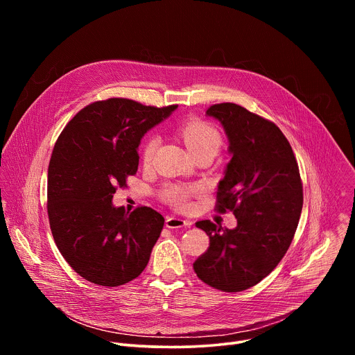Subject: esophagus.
I'll return each mask as SVG.
<instances>
[{"label":"esophagus","mask_w":355,"mask_h":355,"mask_svg":"<svg viewBox=\"0 0 355 355\" xmlns=\"http://www.w3.org/2000/svg\"><path fill=\"white\" fill-rule=\"evenodd\" d=\"M188 226H191V223L181 218L170 216L166 219V227H168V229H178V227H188Z\"/></svg>","instance_id":"1"}]
</instances>
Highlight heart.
<instances>
[{
    "label": "heart",
    "instance_id": "obj_1",
    "mask_svg": "<svg viewBox=\"0 0 355 355\" xmlns=\"http://www.w3.org/2000/svg\"><path fill=\"white\" fill-rule=\"evenodd\" d=\"M181 136L189 148L192 155L199 153V151L209 150L216 155L222 146V136L219 130L200 119H189L184 122L180 128ZM157 147V136L148 135L143 143L141 148V159L144 163H150L153 159V155ZM196 191V187L191 185H168L163 191V199L168 202L170 205L175 208H185L188 205L189 196Z\"/></svg>",
    "mask_w": 355,
    "mask_h": 355
}]
</instances>
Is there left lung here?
Wrapping results in <instances>:
<instances>
[{
  "label": "left lung",
  "mask_w": 355,
  "mask_h": 355,
  "mask_svg": "<svg viewBox=\"0 0 355 355\" xmlns=\"http://www.w3.org/2000/svg\"><path fill=\"white\" fill-rule=\"evenodd\" d=\"M229 139V162L219 181L216 211H232L234 229L196 222L209 236L193 263L200 281L223 292L259 284L289 248L303 205V188L292 147L279 128L245 108L223 103L208 108Z\"/></svg>",
  "instance_id": "1"
}]
</instances>
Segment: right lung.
Instances as JSON below:
<instances>
[{
    "label": "right lung",
    "instance_id": "1",
    "mask_svg": "<svg viewBox=\"0 0 355 355\" xmlns=\"http://www.w3.org/2000/svg\"><path fill=\"white\" fill-rule=\"evenodd\" d=\"M175 108L96 101L60 133L47 170V215L59 251L84 279L119 286L146 268L164 218L147 207L126 214L112 198L137 171L140 139Z\"/></svg>",
    "mask_w": 355,
    "mask_h": 355
}]
</instances>
